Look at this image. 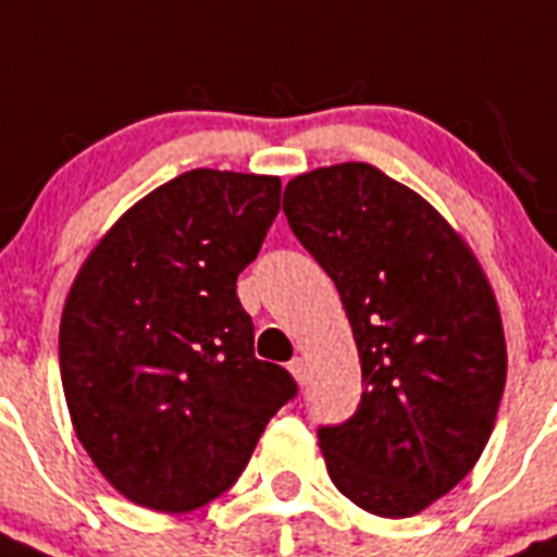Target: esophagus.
I'll use <instances>...</instances> for the list:
<instances>
[{
    "instance_id": "34e87169",
    "label": "esophagus",
    "mask_w": 557,
    "mask_h": 557,
    "mask_svg": "<svg viewBox=\"0 0 557 557\" xmlns=\"http://www.w3.org/2000/svg\"><path fill=\"white\" fill-rule=\"evenodd\" d=\"M288 370H292V375L297 379V384H306V381H308V361L302 359V356H297V359L288 361Z\"/></svg>"
}]
</instances>
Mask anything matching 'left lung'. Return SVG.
<instances>
[{
	"mask_svg": "<svg viewBox=\"0 0 557 557\" xmlns=\"http://www.w3.org/2000/svg\"><path fill=\"white\" fill-rule=\"evenodd\" d=\"M283 212L336 283L361 359L359 409L319 429L333 485L404 519L480 459L507 375L480 263L425 198L367 162L292 178Z\"/></svg>",
	"mask_w": 557,
	"mask_h": 557,
	"instance_id": "8db88e82",
	"label": "left lung"
}]
</instances>
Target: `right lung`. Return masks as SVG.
Listing matches in <instances>:
<instances>
[{"instance_id": "right-lung-1", "label": "right lung", "mask_w": 557, "mask_h": 557, "mask_svg": "<svg viewBox=\"0 0 557 557\" xmlns=\"http://www.w3.org/2000/svg\"><path fill=\"white\" fill-rule=\"evenodd\" d=\"M277 212V176L196 168L125 212L72 283L58 336L72 425L134 505L187 512L230 491L297 395L255 359L235 292Z\"/></svg>"}]
</instances>
